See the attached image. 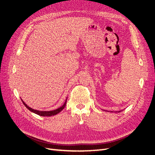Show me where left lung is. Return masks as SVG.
<instances>
[{"mask_svg": "<svg viewBox=\"0 0 155 155\" xmlns=\"http://www.w3.org/2000/svg\"><path fill=\"white\" fill-rule=\"evenodd\" d=\"M118 112H120V111H118Z\"/></svg>", "mask_w": 155, "mask_h": 155, "instance_id": "8db88e82", "label": "left lung"}]
</instances>
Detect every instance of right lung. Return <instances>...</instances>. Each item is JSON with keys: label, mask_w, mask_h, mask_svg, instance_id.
Returning <instances> with one entry per match:
<instances>
[{"label": "right lung", "mask_w": 155, "mask_h": 155, "mask_svg": "<svg viewBox=\"0 0 155 155\" xmlns=\"http://www.w3.org/2000/svg\"><path fill=\"white\" fill-rule=\"evenodd\" d=\"M23 104L25 105V106L29 110H30L31 112H34V113L37 114V115H39L41 116H54L55 114H58L59 112H60L65 107V106H66V104H67V98L66 99V100H65V102L64 104L61 107L59 108H58V109H55V110H50V111H42V110H35L34 109H32V108L30 107L29 106H28L23 101V100L21 99Z\"/></svg>", "instance_id": "right-lung-1"}]
</instances>
